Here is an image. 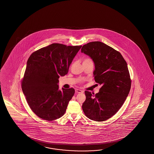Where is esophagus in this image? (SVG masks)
<instances>
[{
  "label": "esophagus",
  "mask_w": 154,
  "mask_h": 154,
  "mask_svg": "<svg viewBox=\"0 0 154 154\" xmlns=\"http://www.w3.org/2000/svg\"><path fill=\"white\" fill-rule=\"evenodd\" d=\"M83 91H82L80 89H76L75 90V93L78 94V93H82Z\"/></svg>",
  "instance_id": "1"
}]
</instances>
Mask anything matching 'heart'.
Masks as SVG:
<instances>
[{"label":"heart","mask_w":154,"mask_h":154,"mask_svg":"<svg viewBox=\"0 0 154 154\" xmlns=\"http://www.w3.org/2000/svg\"><path fill=\"white\" fill-rule=\"evenodd\" d=\"M88 60H91L90 59H89V58H86V59L84 60V62H85V61H88Z\"/></svg>","instance_id":"heart-1"}]
</instances>
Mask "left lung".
<instances>
[{
	"label": "left lung",
	"instance_id": "obj_1",
	"mask_svg": "<svg viewBox=\"0 0 154 154\" xmlns=\"http://www.w3.org/2000/svg\"><path fill=\"white\" fill-rule=\"evenodd\" d=\"M82 52L93 60L95 82L102 85L95 95L85 91L82 110L89 119L105 121L119 111L130 91L131 81L127 64L120 52L101 42L84 45Z\"/></svg>",
	"mask_w": 154,
	"mask_h": 154
}]
</instances>
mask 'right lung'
Returning a JSON list of instances; mask_svg holds the SVG:
<instances>
[{"label": "right lung", "mask_w": 154, "mask_h": 154, "mask_svg": "<svg viewBox=\"0 0 154 154\" xmlns=\"http://www.w3.org/2000/svg\"><path fill=\"white\" fill-rule=\"evenodd\" d=\"M82 47L52 43L29 56L21 88L29 107L39 118L51 121L65 113L75 90H59L58 79L67 74Z\"/></svg>", "instance_id": "right-lung-1"}]
</instances>
